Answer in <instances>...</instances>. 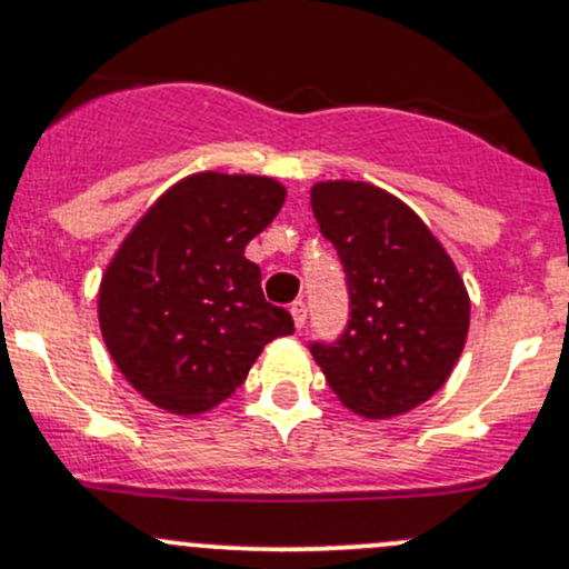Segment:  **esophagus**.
Here are the masks:
<instances>
[{
    "instance_id": "obj_1",
    "label": "esophagus",
    "mask_w": 569,
    "mask_h": 569,
    "mask_svg": "<svg viewBox=\"0 0 569 569\" xmlns=\"http://www.w3.org/2000/svg\"><path fill=\"white\" fill-rule=\"evenodd\" d=\"M291 318H295L297 329H305V323H308V308H305V302L291 305Z\"/></svg>"
}]
</instances>
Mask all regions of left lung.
<instances>
[{
    "mask_svg": "<svg viewBox=\"0 0 569 569\" xmlns=\"http://www.w3.org/2000/svg\"><path fill=\"white\" fill-rule=\"evenodd\" d=\"M313 216L340 253L351 321L313 359L356 416H405L442 389L470 332V295L413 208L365 180H321Z\"/></svg>",
    "mask_w": 569,
    "mask_h": 569,
    "instance_id": "left-lung-1",
    "label": "left lung"
}]
</instances>
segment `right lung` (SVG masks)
Wrapping results in <instances>:
<instances>
[{
  "instance_id": "obj_1",
  "label": "right lung",
  "mask_w": 569,
  "mask_h": 569,
  "mask_svg": "<svg viewBox=\"0 0 569 569\" xmlns=\"http://www.w3.org/2000/svg\"><path fill=\"white\" fill-rule=\"evenodd\" d=\"M286 202L267 174L193 172L123 237L99 283V332L148 402L199 416L232 397L267 342L295 332L246 246Z\"/></svg>"
}]
</instances>
